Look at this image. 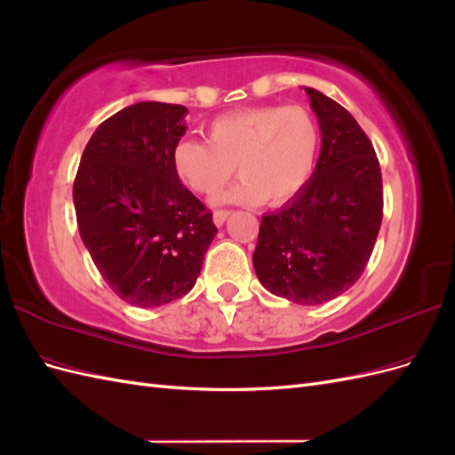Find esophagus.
Listing matches in <instances>:
<instances>
[{"instance_id":"1","label":"esophagus","mask_w":455,"mask_h":455,"mask_svg":"<svg viewBox=\"0 0 455 455\" xmlns=\"http://www.w3.org/2000/svg\"><path fill=\"white\" fill-rule=\"evenodd\" d=\"M229 214H231L229 211H214V224L216 226H222Z\"/></svg>"}]
</instances>
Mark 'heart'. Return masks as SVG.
Masks as SVG:
<instances>
[{"label": "heart", "mask_w": 455, "mask_h": 455, "mask_svg": "<svg viewBox=\"0 0 455 455\" xmlns=\"http://www.w3.org/2000/svg\"><path fill=\"white\" fill-rule=\"evenodd\" d=\"M321 148V129L304 106H256L218 116L206 142L184 139L172 149L176 176L212 197L237 172L228 201L281 206L306 188Z\"/></svg>", "instance_id": "heart-1"}]
</instances>
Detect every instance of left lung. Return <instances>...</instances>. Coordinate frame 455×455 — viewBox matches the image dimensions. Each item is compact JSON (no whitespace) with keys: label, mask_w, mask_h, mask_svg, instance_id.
<instances>
[{"label":"left lung","mask_w":455,"mask_h":455,"mask_svg":"<svg viewBox=\"0 0 455 455\" xmlns=\"http://www.w3.org/2000/svg\"><path fill=\"white\" fill-rule=\"evenodd\" d=\"M323 148L311 180L277 212L261 216L252 254L259 283L299 306L338 298L361 279L383 218L381 169L346 108L306 87Z\"/></svg>","instance_id":"8db88e82"}]
</instances>
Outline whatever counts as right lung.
<instances>
[{"mask_svg": "<svg viewBox=\"0 0 455 455\" xmlns=\"http://www.w3.org/2000/svg\"><path fill=\"white\" fill-rule=\"evenodd\" d=\"M186 114L164 102L121 109L91 136L74 180L79 235L106 284L136 307L188 294L218 233L172 167Z\"/></svg>", "mask_w": 455, "mask_h": 455, "instance_id": "right-lung-1", "label": "right lung"}]
</instances>
